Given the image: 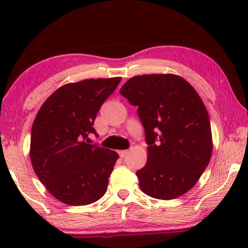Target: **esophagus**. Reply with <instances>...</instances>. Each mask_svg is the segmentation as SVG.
I'll use <instances>...</instances> for the list:
<instances>
[{"label":"esophagus","instance_id":"34e87169","mask_svg":"<svg viewBox=\"0 0 248 248\" xmlns=\"http://www.w3.org/2000/svg\"><path fill=\"white\" fill-rule=\"evenodd\" d=\"M118 154H120V155H121L122 158H124L125 155H126L128 154V150H122V151L118 152Z\"/></svg>","mask_w":248,"mask_h":248}]
</instances>
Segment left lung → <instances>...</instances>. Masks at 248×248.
<instances>
[{
    "label": "left lung",
    "instance_id": "left-lung-1",
    "mask_svg": "<svg viewBox=\"0 0 248 248\" xmlns=\"http://www.w3.org/2000/svg\"><path fill=\"white\" fill-rule=\"evenodd\" d=\"M120 93L133 106L145 131L147 164L137 171L142 192L172 200L188 192L212 155L208 111L196 90L176 74L131 78Z\"/></svg>",
    "mask_w": 248,
    "mask_h": 248
}]
</instances>
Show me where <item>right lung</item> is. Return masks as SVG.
<instances>
[{
  "instance_id": "1",
  "label": "right lung",
  "mask_w": 248,
  "mask_h": 248,
  "mask_svg": "<svg viewBox=\"0 0 248 248\" xmlns=\"http://www.w3.org/2000/svg\"><path fill=\"white\" fill-rule=\"evenodd\" d=\"M122 78L66 83L47 98L31 127L30 160L50 194L67 205L103 198L117 152L90 144L98 110Z\"/></svg>"
}]
</instances>
